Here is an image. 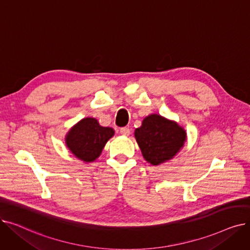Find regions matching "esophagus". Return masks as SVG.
<instances>
[{"mask_svg": "<svg viewBox=\"0 0 250 250\" xmlns=\"http://www.w3.org/2000/svg\"><path fill=\"white\" fill-rule=\"evenodd\" d=\"M130 133V130L128 127H122L121 128V134L124 136H128Z\"/></svg>", "mask_w": 250, "mask_h": 250, "instance_id": "1", "label": "esophagus"}]
</instances>
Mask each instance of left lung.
Wrapping results in <instances>:
<instances>
[{"mask_svg": "<svg viewBox=\"0 0 250 250\" xmlns=\"http://www.w3.org/2000/svg\"><path fill=\"white\" fill-rule=\"evenodd\" d=\"M135 138L144 158L156 166L173 158L185 145L187 133L175 122L150 114L136 128Z\"/></svg>", "mask_w": 250, "mask_h": 250, "instance_id": "8db88e82", "label": "left lung"}]
</instances>
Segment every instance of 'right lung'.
<instances>
[{"mask_svg": "<svg viewBox=\"0 0 250 250\" xmlns=\"http://www.w3.org/2000/svg\"><path fill=\"white\" fill-rule=\"evenodd\" d=\"M113 135V128L101 126L95 118L86 117L69 130L65 136V145L78 159L93 162Z\"/></svg>", "mask_w": 250, "mask_h": 250, "instance_id": "right-lung-1", "label": "right lung"}]
</instances>
